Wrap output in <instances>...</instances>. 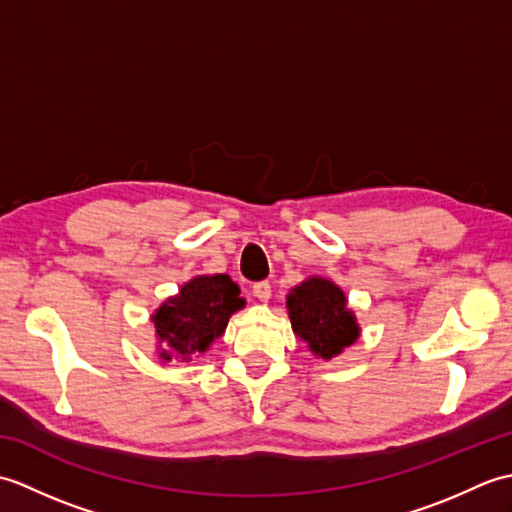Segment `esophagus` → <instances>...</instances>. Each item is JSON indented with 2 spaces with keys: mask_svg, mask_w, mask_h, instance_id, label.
<instances>
[{
  "mask_svg": "<svg viewBox=\"0 0 512 512\" xmlns=\"http://www.w3.org/2000/svg\"><path fill=\"white\" fill-rule=\"evenodd\" d=\"M253 295L262 301V303H266L268 299H270V295H273V292H270V284L268 281H259V284H255L253 286Z\"/></svg>",
  "mask_w": 512,
  "mask_h": 512,
  "instance_id": "obj_1",
  "label": "esophagus"
}]
</instances>
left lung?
<instances>
[{
    "label": "left lung",
    "instance_id": "left-lung-1",
    "mask_svg": "<svg viewBox=\"0 0 512 512\" xmlns=\"http://www.w3.org/2000/svg\"><path fill=\"white\" fill-rule=\"evenodd\" d=\"M286 310L297 339L323 361L339 356L361 336V325L347 306L343 288L328 277L303 279L286 295Z\"/></svg>",
    "mask_w": 512,
    "mask_h": 512
}]
</instances>
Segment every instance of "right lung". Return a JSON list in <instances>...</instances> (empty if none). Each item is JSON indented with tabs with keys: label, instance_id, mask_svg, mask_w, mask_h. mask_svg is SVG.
<instances>
[{
	"label": "right lung",
	"instance_id": "1",
	"mask_svg": "<svg viewBox=\"0 0 512 512\" xmlns=\"http://www.w3.org/2000/svg\"><path fill=\"white\" fill-rule=\"evenodd\" d=\"M239 292L228 275H198L182 284L178 295L162 301L151 314L160 361L187 363L209 352L224 334L228 319L246 306Z\"/></svg>",
	"mask_w": 512,
	"mask_h": 512
}]
</instances>
